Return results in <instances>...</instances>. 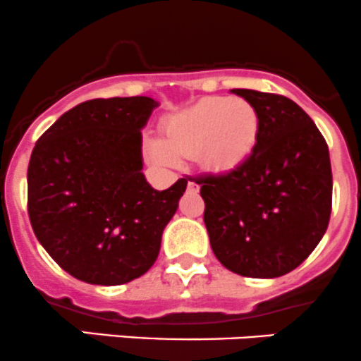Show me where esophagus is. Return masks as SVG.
<instances>
[{
	"label": "esophagus",
	"mask_w": 361,
	"mask_h": 361,
	"mask_svg": "<svg viewBox=\"0 0 361 361\" xmlns=\"http://www.w3.org/2000/svg\"><path fill=\"white\" fill-rule=\"evenodd\" d=\"M200 189V185L196 184V182H192V180H188V191H191V192H196Z\"/></svg>",
	"instance_id": "1"
}]
</instances>
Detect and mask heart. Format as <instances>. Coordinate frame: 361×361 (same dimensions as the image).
<instances>
[{
    "mask_svg": "<svg viewBox=\"0 0 361 361\" xmlns=\"http://www.w3.org/2000/svg\"><path fill=\"white\" fill-rule=\"evenodd\" d=\"M259 133L255 106L240 98L209 96L176 114L165 124V144L156 154L165 161L196 158L214 172H231L251 156Z\"/></svg>",
    "mask_w": 361,
    "mask_h": 361,
    "instance_id": "b5f03b06",
    "label": "heart"
}]
</instances>
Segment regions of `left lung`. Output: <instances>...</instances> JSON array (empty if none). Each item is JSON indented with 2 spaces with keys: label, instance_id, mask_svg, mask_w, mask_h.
<instances>
[{
  "label": "left lung",
  "instance_id": "1",
  "mask_svg": "<svg viewBox=\"0 0 361 361\" xmlns=\"http://www.w3.org/2000/svg\"><path fill=\"white\" fill-rule=\"evenodd\" d=\"M251 103L259 133L238 169L189 177L205 202V221L216 258L231 272L272 279L309 258L331 214L328 145L314 121L274 92L231 89Z\"/></svg>",
  "mask_w": 361,
  "mask_h": 361
}]
</instances>
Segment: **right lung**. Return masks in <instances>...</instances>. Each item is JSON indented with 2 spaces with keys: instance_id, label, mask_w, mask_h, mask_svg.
<instances>
[{
  "instance_id": "right-lung-1",
  "label": "right lung",
  "mask_w": 361,
  "mask_h": 361,
  "mask_svg": "<svg viewBox=\"0 0 361 361\" xmlns=\"http://www.w3.org/2000/svg\"><path fill=\"white\" fill-rule=\"evenodd\" d=\"M147 96L96 98L59 117L27 166V214L38 242L75 279L117 286L144 276L188 177L156 191L142 173Z\"/></svg>"
}]
</instances>
